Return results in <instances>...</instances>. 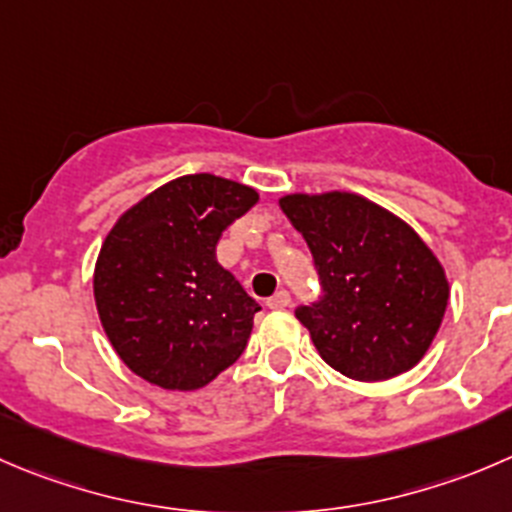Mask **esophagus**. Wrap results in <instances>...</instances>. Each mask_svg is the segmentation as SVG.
I'll return each instance as SVG.
<instances>
[{
    "label": "esophagus",
    "instance_id": "34e87169",
    "mask_svg": "<svg viewBox=\"0 0 512 512\" xmlns=\"http://www.w3.org/2000/svg\"><path fill=\"white\" fill-rule=\"evenodd\" d=\"M290 305V292L287 290H277L275 295L267 300V307H272V310H282V307Z\"/></svg>",
    "mask_w": 512,
    "mask_h": 512
}]
</instances>
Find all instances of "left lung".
Returning <instances> with one entry per match:
<instances>
[{
    "instance_id": "obj_1",
    "label": "left lung",
    "mask_w": 512,
    "mask_h": 512,
    "mask_svg": "<svg viewBox=\"0 0 512 512\" xmlns=\"http://www.w3.org/2000/svg\"><path fill=\"white\" fill-rule=\"evenodd\" d=\"M280 207L320 280V297L295 317L322 360L362 382L418 365L448 307L443 265L418 232L350 192L287 195Z\"/></svg>"
}]
</instances>
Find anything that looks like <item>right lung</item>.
Returning a JSON list of instances; mask_svg holds the SVG:
<instances>
[{"label": "right lung", "instance_id": "add662e5", "mask_svg": "<svg viewBox=\"0 0 512 512\" xmlns=\"http://www.w3.org/2000/svg\"><path fill=\"white\" fill-rule=\"evenodd\" d=\"M257 192L215 175L172 180L124 212L97 267L99 320L122 362L165 390H197L245 352L260 310L217 262Z\"/></svg>", "mask_w": 512, "mask_h": 512}]
</instances>
